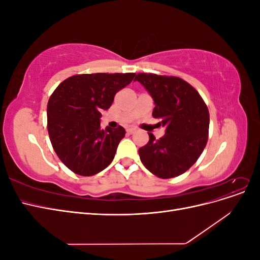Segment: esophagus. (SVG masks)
<instances>
[{"label": "esophagus", "instance_id": "34e87169", "mask_svg": "<svg viewBox=\"0 0 260 260\" xmlns=\"http://www.w3.org/2000/svg\"><path fill=\"white\" fill-rule=\"evenodd\" d=\"M135 132H136V128L131 127V128L127 129V133H129V135H132V133H135Z\"/></svg>", "mask_w": 260, "mask_h": 260}]
</instances>
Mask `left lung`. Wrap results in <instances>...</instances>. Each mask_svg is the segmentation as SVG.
<instances>
[{"label": "left lung", "mask_w": 260, "mask_h": 260, "mask_svg": "<svg viewBox=\"0 0 260 260\" xmlns=\"http://www.w3.org/2000/svg\"><path fill=\"white\" fill-rule=\"evenodd\" d=\"M151 94L153 117L165 127L159 140L148 133L149 141L139 149L146 169L161 179L184 174L199 159L208 140L209 112L193 86L175 76L141 73L136 79Z\"/></svg>", "instance_id": "left-lung-1"}]
</instances>
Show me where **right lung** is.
Listing matches in <instances>:
<instances>
[{
  "mask_svg": "<svg viewBox=\"0 0 260 260\" xmlns=\"http://www.w3.org/2000/svg\"><path fill=\"white\" fill-rule=\"evenodd\" d=\"M136 74H82L59 83L48 103V131L52 146L65 166L90 177L114 159L125 130L101 128L102 109H108L115 94Z\"/></svg>",
  "mask_w": 260,
  "mask_h": 260,
  "instance_id": "obj_1",
  "label": "right lung"
}]
</instances>
